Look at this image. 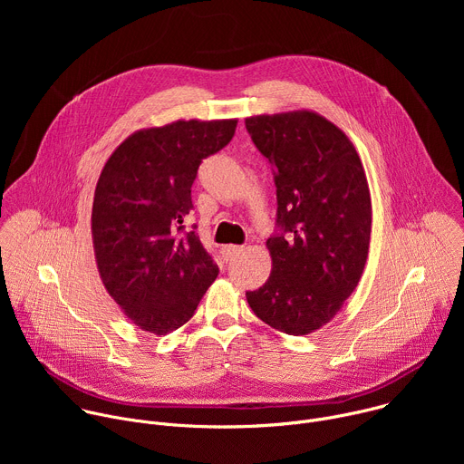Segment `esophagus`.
Here are the masks:
<instances>
[{
  "mask_svg": "<svg viewBox=\"0 0 464 464\" xmlns=\"http://www.w3.org/2000/svg\"><path fill=\"white\" fill-rule=\"evenodd\" d=\"M242 251H244L242 246H226V247H224V256H226V260H233V258L238 256Z\"/></svg>",
  "mask_w": 464,
  "mask_h": 464,
  "instance_id": "esophagus-1",
  "label": "esophagus"
}]
</instances>
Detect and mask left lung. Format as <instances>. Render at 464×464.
<instances>
[{
    "label": "left lung",
    "mask_w": 464,
    "mask_h": 464,
    "mask_svg": "<svg viewBox=\"0 0 464 464\" xmlns=\"http://www.w3.org/2000/svg\"><path fill=\"white\" fill-rule=\"evenodd\" d=\"M274 167L277 226L272 274L246 292L255 315L290 336L326 324L356 290L371 242V192L362 160L334 122L312 110L246 119Z\"/></svg>",
    "instance_id": "left-lung-1"
}]
</instances>
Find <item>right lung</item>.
Masks as SVG:
<instances>
[{"mask_svg": "<svg viewBox=\"0 0 464 464\" xmlns=\"http://www.w3.org/2000/svg\"><path fill=\"white\" fill-rule=\"evenodd\" d=\"M237 122L179 119L138 130L99 176L92 209L99 276L145 333L165 336L185 324L218 276L200 237L179 233L198 167L233 140Z\"/></svg>", "mask_w": 464, "mask_h": 464, "instance_id": "obj_1", "label": "right lung"}]
</instances>
